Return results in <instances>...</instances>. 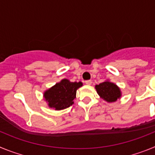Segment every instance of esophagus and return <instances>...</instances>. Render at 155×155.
<instances>
[{
    "instance_id": "34e87169",
    "label": "esophagus",
    "mask_w": 155,
    "mask_h": 155,
    "mask_svg": "<svg viewBox=\"0 0 155 155\" xmlns=\"http://www.w3.org/2000/svg\"><path fill=\"white\" fill-rule=\"evenodd\" d=\"M91 83H92V81H91V80L85 81V84H87V85H91Z\"/></svg>"
}]
</instances>
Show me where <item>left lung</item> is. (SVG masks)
<instances>
[{"mask_svg":"<svg viewBox=\"0 0 155 155\" xmlns=\"http://www.w3.org/2000/svg\"><path fill=\"white\" fill-rule=\"evenodd\" d=\"M97 93L104 101L112 103L116 102L122 97V92L120 87L113 82L109 80L95 85Z\"/></svg>","mask_w":155,"mask_h":155,"instance_id":"left-lung-1","label":"left lung"}]
</instances>
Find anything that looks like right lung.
Masks as SVG:
<instances>
[{
    "label": "right lung",
    "mask_w": 155,
    "mask_h": 155,
    "mask_svg": "<svg viewBox=\"0 0 155 155\" xmlns=\"http://www.w3.org/2000/svg\"><path fill=\"white\" fill-rule=\"evenodd\" d=\"M83 83L71 82L68 79H62L55 85L52 86L43 92V98L48 106L55 110H63L74 104L77 90Z\"/></svg>",
    "instance_id": "obj_1"
}]
</instances>
